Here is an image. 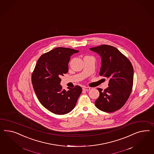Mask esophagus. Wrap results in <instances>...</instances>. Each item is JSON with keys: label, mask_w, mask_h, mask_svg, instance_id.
Returning a JSON list of instances; mask_svg holds the SVG:
<instances>
[{"label": "esophagus", "mask_w": 154, "mask_h": 154, "mask_svg": "<svg viewBox=\"0 0 154 154\" xmlns=\"http://www.w3.org/2000/svg\"><path fill=\"white\" fill-rule=\"evenodd\" d=\"M82 90H84V91H89V90H90V88H88V87H83V88H82Z\"/></svg>", "instance_id": "esophagus-1"}]
</instances>
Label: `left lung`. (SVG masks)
Masks as SVG:
<instances>
[{
    "instance_id": "8db88e82",
    "label": "left lung",
    "mask_w": 154,
    "mask_h": 154,
    "mask_svg": "<svg viewBox=\"0 0 154 154\" xmlns=\"http://www.w3.org/2000/svg\"><path fill=\"white\" fill-rule=\"evenodd\" d=\"M90 49L99 54L101 66L99 75L109 79V87L98 88L99 97L96 108L105 112H114L121 109L128 99L133 83V68L129 59L116 48L101 45Z\"/></svg>"
}]
</instances>
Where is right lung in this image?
Instances as JSON below:
<instances>
[{"mask_svg": "<svg viewBox=\"0 0 154 154\" xmlns=\"http://www.w3.org/2000/svg\"><path fill=\"white\" fill-rule=\"evenodd\" d=\"M79 50L59 47L42 54L38 59L32 74L33 90L40 103L55 114L63 115L71 112L82 92L79 86L68 88L60 85V77L68 71V63L72 54Z\"/></svg>", "mask_w": 154, "mask_h": 154, "instance_id": "1", "label": "right lung"}]
</instances>
